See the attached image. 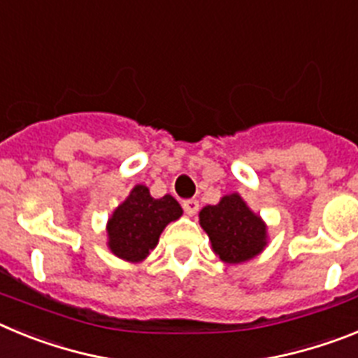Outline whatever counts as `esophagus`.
Returning a JSON list of instances; mask_svg holds the SVG:
<instances>
[{"mask_svg": "<svg viewBox=\"0 0 358 358\" xmlns=\"http://www.w3.org/2000/svg\"><path fill=\"white\" fill-rule=\"evenodd\" d=\"M182 210H185L186 215H195L199 211V201H195V199H186L185 202H182Z\"/></svg>", "mask_w": 358, "mask_h": 358, "instance_id": "1", "label": "esophagus"}]
</instances>
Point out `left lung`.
Instances as JSON below:
<instances>
[{"label":"left lung","instance_id":"1","mask_svg":"<svg viewBox=\"0 0 358 358\" xmlns=\"http://www.w3.org/2000/svg\"><path fill=\"white\" fill-rule=\"evenodd\" d=\"M202 229L211 240L213 251L226 264H242L265 248L267 231L238 194L226 195L217 206L202 208Z\"/></svg>","mask_w":358,"mask_h":358}]
</instances>
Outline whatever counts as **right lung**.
<instances>
[{
    "label": "right lung",
    "instance_id": "1",
    "mask_svg": "<svg viewBox=\"0 0 358 358\" xmlns=\"http://www.w3.org/2000/svg\"><path fill=\"white\" fill-rule=\"evenodd\" d=\"M181 215V206L172 195L154 199L147 186L138 185L109 218V249L122 260H145L166 224Z\"/></svg>",
    "mask_w": 358,
    "mask_h": 358
}]
</instances>
